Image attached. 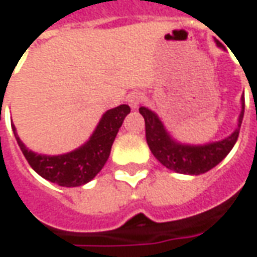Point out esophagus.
<instances>
[{"label": "esophagus", "mask_w": 257, "mask_h": 257, "mask_svg": "<svg viewBox=\"0 0 257 257\" xmlns=\"http://www.w3.org/2000/svg\"><path fill=\"white\" fill-rule=\"evenodd\" d=\"M127 102L132 106V109H137L143 102H144V95L141 92H133L127 96Z\"/></svg>", "instance_id": "1"}]
</instances>
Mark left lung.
Here are the masks:
<instances>
[{
    "label": "left lung",
    "mask_w": 257,
    "mask_h": 257,
    "mask_svg": "<svg viewBox=\"0 0 257 257\" xmlns=\"http://www.w3.org/2000/svg\"><path fill=\"white\" fill-rule=\"evenodd\" d=\"M214 42L217 47L224 50V46L218 40ZM140 113L146 120L147 144L150 147L152 155L173 172L183 175H201L218 165L235 146L245 113V98L240 96V113L235 130L225 139L204 144H189L175 139L168 132L158 114L150 107L141 106Z\"/></svg>",
    "instance_id": "obj_1"
}]
</instances>
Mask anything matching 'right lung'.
Listing matches in <instances>:
<instances>
[{"label":"right lung","mask_w":257,"mask_h":257,"mask_svg":"<svg viewBox=\"0 0 257 257\" xmlns=\"http://www.w3.org/2000/svg\"><path fill=\"white\" fill-rule=\"evenodd\" d=\"M130 106L120 105L106 110L88 141L75 150L60 155H46L29 150L19 139L17 127L12 123V132L25 158L42 178L64 187H77L91 182L105 166L110 155L113 141L117 136Z\"/></svg>","instance_id":"1"}]
</instances>
